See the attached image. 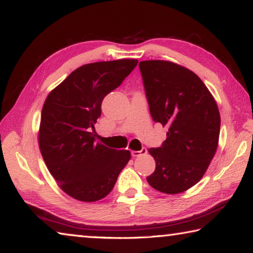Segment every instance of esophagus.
Wrapping results in <instances>:
<instances>
[{
  "label": "esophagus",
  "mask_w": 253,
  "mask_h": 253,
  "mask_svg": "<svg viewBox=\"0 0 253 253\" xmlns=\"http://www.w3.org/2000/svg\"><path fill=\"white\" fill-rule=\"evenodd\" d=\"M145 154H147V149L143 147L142 149H140V151H132L131 152V156L132 157H138V156L145 155Z\"/></svg>",
  "instance_id": "obj_1"
}]
</instances>
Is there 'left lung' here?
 <instances>
[{"label":"left lung","instance_id":"8db88e82","mask_svg":"<svg viewBox=\"0 0 253 253\" xmlns=\"http://www.w3.org/2000/svg\"><path fill=\"white\" fill-rule=\"evenodd\" d=\"M151 116L168 126L161 147L148 152L156 162L149 185L166 194L194 186L212 161L219 143L221 118L207 85L193 71L170 61L139 62Z\"/></svg>","mask_w":253,"mask_h":253}]
</instances>
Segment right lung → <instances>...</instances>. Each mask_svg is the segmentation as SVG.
<instances>
[{
	"label": "right lung",
	"instance_id": "add662e5",
	"mask_svg": "<svg viewBox=\"0 0 253 253\" xmlns=\"http://www.w3.org/2000/svg\"><path fill=\"white\" fill-rule=\"evenodd\" d=\"M137 62L121 59L81 66L46 97L40 151L49 172L71 198L83 202L105 198L130 160L129 151L97 143L93 130L104 98L122 84Z\"/></svg>",
	"mask_w": 253,
	"mask_h": 253
}]
</instances>
